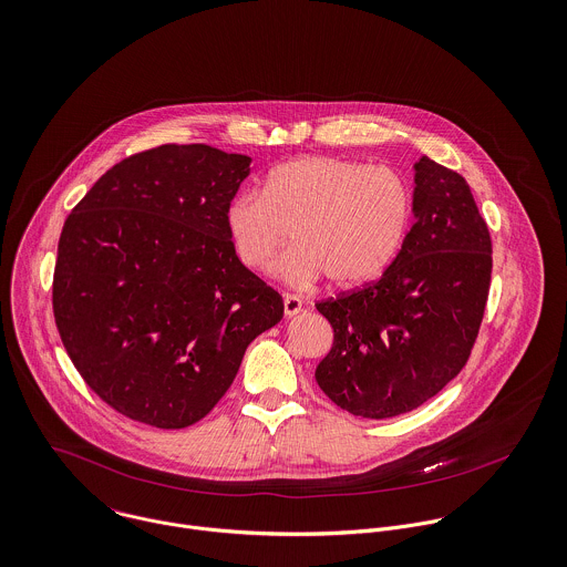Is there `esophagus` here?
Wrapping results in <instances>:
<instances>
[{
  "instance_id": "1",
  "label": "esophagus",
  "mask_w": 567,
  "mask_h": 567,
  "mask_svg": "<svg viewBox=\"0 0 567 567\" xmlns=\"http://www.w3.org/2000/svg\"><path fill=\"white\" fill-rule=\"evenodd\" d=\"M282 302H285V318H296L300 311H302V300L300 298H296V296H285L282 298Z\"/></svg>"
}]
</instances>
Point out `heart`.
I'll use <instances>...</instances> for the list:
<instances>
[{
  "instance_id": "1",
  "label": "heart",
  "mask_w": 567,
  "mask_h": 567,
  "mask_svg": "<svg viewBox=\"0 0 567 567\" xmlns=\"http://www.w3.org/2000/svg\"><path fill=\"white\" fill-rule=\"evenodd\" d=\"M412 188L388 166L305 155L276 166L262 193L245 190L226 208L227 238L251 271L271 267L287 245L278 276L293 287L329 280L350 289L381 276L412 224Z\"/></svg>"
}]
</instances>
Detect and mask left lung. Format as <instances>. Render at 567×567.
Wrapping results in <instances>:
<instances>
[{
    "instance_id": "obj_1",
    "label": "left lung",
    "mask_w": 567,
    "mask_h": 567,
    "mask_svg": "<svg viewBox=\"0 0 567 567\" xmlns=\"http://www.w3.org/2000/svg\"><path fill=\"white\" fill-rule=\"evenodd\" d=\"M414 226L381 278L316 305L336 340L316 381L341 410L392 419L464 368L491 285V236L462 175L414 162Z\"/></svg>"
}]
</instances>
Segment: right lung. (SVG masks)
Wrapping results in <instances>:
<instances>
[{
  "instance_id": "add662e5",
  "label": "right lung",
  "mask_w": 567,
  "mask_h": 567,
  "mask_svg": "<svg viewBox=\"0 0 567 567\" xmlns=\"http://www.w3.org/2000/svg\"><path fill=\"white\" fill-rule=\"evenodd\" d=\"M249 164L208 144H164L115 164L65 219L56 329L87 385L133 421H202L251 340L282 320L280 293L227 238Z\"/></svg>"
}]
</instances>
